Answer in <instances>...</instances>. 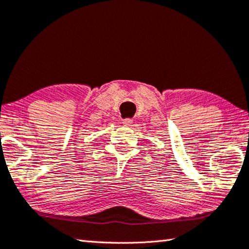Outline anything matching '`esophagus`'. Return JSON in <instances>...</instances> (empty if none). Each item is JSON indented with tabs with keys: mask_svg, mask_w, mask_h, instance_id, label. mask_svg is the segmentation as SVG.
I'll use <instances>...</instances> for the list:
<instances>
[{
	"mask_svg": "<svg viewBox=\"0 0 249 249\" xmlns=\"http://www.w3.org/2000/svg\"><path fill=\"white\" fill-rule=\"evenodd\" d=\"M132 124H133V121L129 120V119H126V120L123 121V125L124 126H130Z\"/></svg>",
	"mask_w": 249,
	"mask_h": 249,
	"instance_id": "esophagus-1",
	"label": "esophagus"
}]
</instances>
